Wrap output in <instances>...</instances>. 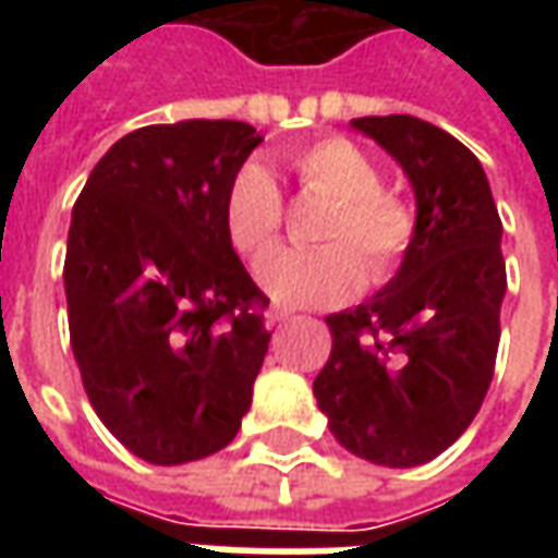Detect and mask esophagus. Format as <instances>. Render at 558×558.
<instances>
[{
	"mask_svg": "<svg viewBox=\"0 0 558 558\" xmlns=\"http://www.w3.org/2000/svg\"><path fill=\"white\" fill-rule=\"evenodd\" d=\"M292 314H295V311H290V307H268L266 326H280V323L292 319Z\"/></svg>",
	"mask_w": 558,
	"mask_h": 558,
	"instance_id": "esophagus-1",
	"label": "esophagus"
}]
</instances>
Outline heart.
<instances>
[{"label":"heart","mask_w":558,"mask_h":558,"mask_svg":"<svg viewBox=\"0 0 558 558\" xmlns=\"http://www.w3.org/2000/svg\"><path fill=\"white\" fill-rule=\"evenodd\" d=\"M290 167L299 182L331 199L319 223V244L314 251H275L256 266V283L275 302L304 304L338 302L350 295L364 278L383 280L398 266L412 242L410 206L398 196L379 191L383 172L350 140L328 137L295 148ZM227 232L235 251L263 256L278 242L283 199L271 172L247 163L235 172L227 191Z\"/></svg>","instance_id":"heart-1"}]
</instances>
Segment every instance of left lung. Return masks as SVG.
Returning a JSON list of instances; mask_svg holds the SVG:
<instances>
[{"label":"left lung","instance_id":"obj_1","mask_svg":"<svg viewBox=\"0 0 558 558\" xmlns=\"http://www.w3.org/2000/svg\"><path fill=\"white\" fill-rule=\"evenodd\" d=\"M350 128L386 148L415 194L398 275L367 302L326 316L331 355L314 379L347 451L410 469L439 457L478 415L499 350L502 220L481 160L415 116Z\"/></svg>","mask_w":558,"mask_h":558}]
</instances>
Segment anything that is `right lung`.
I'll list each match as a JSON object with an SVG mask.
<instances>
[{
  "label": "right lung",
  "mask_w": 558,
  "mask_h": 558,
  "mask_svg": "<svg viewBox=\"0 0 558 558\" xmlns=\"http://www.w3.org/2000/svg\"><path fill=\"white\" fill-rule=\"evenodd\" d=\"M263 143L254 125L184 119L110 146L71 211V350L104 427L179 466L242 427L271 331L232 251L227 191Z\"/></svg>",
  "instance_id": "obj_1"
}]
</instances>
